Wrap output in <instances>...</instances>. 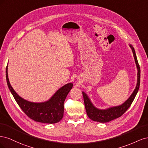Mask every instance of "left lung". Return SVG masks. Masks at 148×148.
I'll return each instance as SVG.
<instances>
[{"label":"left lung","instance_id":"left-lung-1","mask_svg":"<svg viewBox=\"0 0 148 148\" xmlns=\"http://www.w3.org/2000/svg\"><path fill=\"white\" fill-rule=\"evenodd\" d=\"M130 47H131L134 59L136 63V65L137 67L138 73H137V84L135 90L132 94V95L130 96L128 99L125 101L122 105L112 107L110 108L106 109H99L92 104L90 99H89L88 95L84 92H82L84 102L85 106V109L88 117L95 122H99L101 123H106L110 122L111 120H113L115 119L121 117L125 112L127 110L130 106H131L132 103L133 102L134 99L138 91L139 88H140V67L139 65L138 62L137 60V57L136 56V53L133 47L131 44H129Z\"/></svg>","mask_w":148,"mask_h":148}]
</instances>
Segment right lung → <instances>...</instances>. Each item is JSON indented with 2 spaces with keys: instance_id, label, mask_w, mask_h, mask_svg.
Returning <instances> with one entry per match:
<instances>
[{
  "instance_id": "obj_1",
  "label": "right lung",
  "mask_w": 148,
  "mask_h": 148,
  "mask_svg": "<svg viewBox=\"0 0 148 148\" xmlns=\"http://www.w3.org/2000/svg\"><path fill=\"white\" fill-rule=\"evenodd\" d=\"M8 65L6 67V79L8 87L17 104L25 114L36 122L44 123H56L63 118L65 98L71 89L73 83H69L60 88L56 92L51 99L43 102H32L21 97L12 87L8 78Z\"/></svg>"
}]
</instances>
